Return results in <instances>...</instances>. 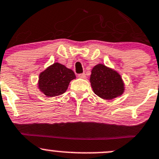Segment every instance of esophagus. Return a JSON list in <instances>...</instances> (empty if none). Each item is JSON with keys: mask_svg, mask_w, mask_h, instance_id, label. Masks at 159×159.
<instances>
[{"mask_svg": "<svg viewBox=\"0 0 159 159\" xmlns=\"http://www.w3.org/2000/svg\"><path fill=\"white\" fill-rule=\"evenodd\" d=\"M78 77H79V78H80V79H85L86 78V74L85 73L79 74Z\"/></svg>", "mask_w": 159, "mask_h": 159, "instance_id": "1", "label": "esophagus"}]
</instances>
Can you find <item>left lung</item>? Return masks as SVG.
Listing matches in <instances>:
<instances>
[{
	"instance_id": "1",
	"label": "left lung",
	"mask_w": 159,
	"mask_h": 159,
	"mask_svg": "<svg viewBox=\"0 0 159 159\" xmlns=\"http://www.w3.org/2000/svg\"><path fill=\"white\" fill-rule=\"evenodd\" d=\"M95 94L105 100H111L122 94L124 84L116 71L98 64L93 68L90 78Z\"/></svg>"
}]
</instances>
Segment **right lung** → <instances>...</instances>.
<instances>
[{
	"label": "right lung",
	"instance_id": "add662e5",
	"mask_svg": "<svg viewBox=\"0 0 159 159\" xmlns=\"http://www.w3.org/2000/svg\"><path fill=\"white\" fill-rule=\"evenodd\" d=\"M75 79L72 69L60 63H54L40 74L38 86L47 97H55L64 93L71 80Z\"/></svg>",
	"mask_w": 159,
	"mask_h": 159
}]
</instances>
